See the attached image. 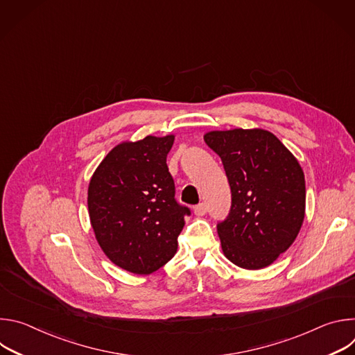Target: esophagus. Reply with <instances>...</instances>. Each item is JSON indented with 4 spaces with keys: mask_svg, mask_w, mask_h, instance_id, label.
Instances as JSON below:
<instances>
[{
    "mask_svg": "<svg viewBox=\"0 0 355 355\" xmlns=\"http://www.w3.org/2000/svg\"><path fill=\"white\" fill-rule=\"evenodd\" d=\"M207 211H208V208H207V205L204 204V202H202V204H199V205H196V207L193 208V214H195L196 216H204V215L207 214Z\"/></svg>",
    "mask_w": 355,
    "mask_h": 355,
    "instance_id": "esophagus-1",
    "label": "esophagus"
}]
</instances>
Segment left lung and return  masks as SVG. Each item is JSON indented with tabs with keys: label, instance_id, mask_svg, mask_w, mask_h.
Segmentation results:
<instances>
[{
	"label": "left lung",
	"instance_id": "1",
	"mask_svg": "<svg viewBox=\"0 0 355 355\" xmlns=\"http://www.w3.org/2000/svg\"><path fill=\"white\" fill-rule=\"evenodd\" d=\"M205 143L220 157L232 189L218 223L223 254L237 267L272 264L295 241L305 218V175L281 140L264 129L214 130Z\"/></svg>",
	"mask_w": 355,
	"mask_h": 355
}]
</instances>
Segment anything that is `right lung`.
Instances as JSON below:
<instances>
[{
  "instance_id": "obj_1",
  "label": "right lung",
  "mask_w": 355,
  "mask_h": 355,
  "mask_svg": "<svg viewBox=\"0 0 355 355\" xmlns=\"http://www.w3.org/2000/svg\"><path fill=\"white\" fill-rule=\"evenodd\" d=\"M174 136H146L115 146L88 185V212L98 244L118 267L147 275L177 252L189 208L175 199L167 155Z\"/></svg>"
}]
</instances>
